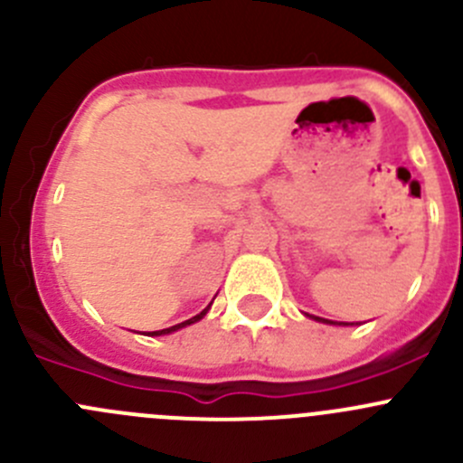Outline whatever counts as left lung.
Listing matches in <instances>:
<instances>
[{"instance_id": "left-lung-1", "label": "left lung", "mask_w": 463, "mask_h": 463, "mask_svg": "<svg viewBox=\"0 0 463 463\" xmlns=\"http://www.w3.org/2000/svg\"><path fill=\"white\" fill-rule=\"evenodd\" d=\"M315 319H319V317H315ZM319 322H328V319H319Z\"/></svg>"}]
</instances>
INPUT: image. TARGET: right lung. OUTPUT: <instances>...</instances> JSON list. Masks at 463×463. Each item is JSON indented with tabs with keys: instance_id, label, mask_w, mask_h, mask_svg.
Wrapping results in <instances>:
<instances>
[{
	"instance_id": "obj_1",
	"label": "right lung",
	"mask_w": 463,
	"mask_h": 463,
	"mask_svg": "<svg viewBox=\"0 0 463 463\" xmlns=\"http://www.w3.org/2000/svg\"><path fill=\"white\" fill-rule=\"evenodd\" d=\"M207 310H209V306H207V308L203 310V313H200V315H195V317L186 319V322H182V324H175V326H171V328H164V331H153V333H150V335H164V333H173V331H177V328H184V326H189V324H194V322H198V319H203L204 315H207Z\"/></svg>"
}]
</instances>
